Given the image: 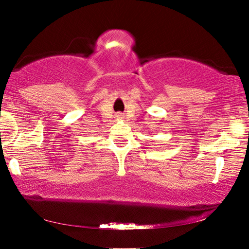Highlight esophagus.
Here are the masks:
<instances>
[{"label":"esophagus","instance_id":"34e87169","mask_svg":"<svg viewBox=\"0 0 249 249\" xmlns=\"http://www.w3.org/2000/svg\"><path fill=\"white\" fill-rule=\"evenodd\" d=\"M121 116H122L121 114H119V115H117V117H121Z\"/></svg>","mask_w":249,"mask_h":249}]
</instances>
